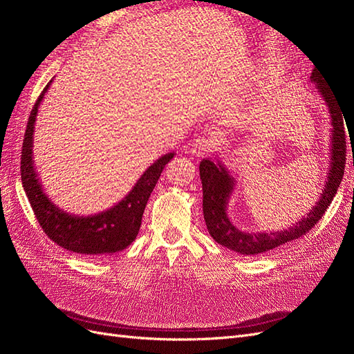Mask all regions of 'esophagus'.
<instances>
[{
    "label": "esophagus",
    "mask_w": 354,
    "mask_h": 354,
    "mask_svg": "<svg viewBox=\"0 0 354 354\" xmlns=\"http://www.w3.org/2000/svg\"><path fill=\"white\" fill-rule=\"evenodd\" d=\"M211 147H212L211 140H208V138H205V137H199V138H196L194 143H192V151L190 152L194 153L195 156H203L211 151Z\"/></svg>",
    "instance_id": "obj_1"
}]
</instances>
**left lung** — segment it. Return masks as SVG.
<instances>
[{
  "instance_id": "left-lung-1",
  "label": "left lung",
  "mask_w": 354,
  "mask_h": 354,
  "mask_svg": "<svg viewBox=\"0 0 354 354\" xmlns=\"http://www.w3.org/2000/svg\"><path fill=\"white\" fill-rule=\"evenodd\" d=\"M310 81L316 85L317 93L322 95L329 112L332 128L329 168L326 173L328 177L325 181V187L322 189V194H320L315 207L308 211L307 216H303L292 226L281 232H242L234 226L227 216L229 199L232 198L234 186H236V180H234L229 168L223 164V160L218 156L217 160L203 159L199 164L203 192L202 209L207 229L214 241L232 251H236L243 255H257L270 251L286 242L301 238L303 234H306L322 218L341 185L342 176H344L347 147L344 131L346 118L344 112H342V103L319 68L313 69Z\"/></svg>"
}]
</instances>
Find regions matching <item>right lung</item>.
I'll list each match as a JSON object with an SVG mask.
<instances>
[{"mask_svg": "<svg viewBox=\"0 0 354 354\" xmlns=\"http://www.w3.org/2000/svg\"><path fill=\"white\" fill-rule=\"evenodd\" d=\"M50 81L42 90L30 112L22 147V183L35 217L47 236L68 251L82 255H112L130 246L140 230L142 217L149 196L153 192L160 173L174 158L169 152L156 159L134 187L116 205L91 216H75L57 207L42 189L34 160V131L38 108L50 87Z\"/></svg>", "mask_w": 354, "mask_h": 354, "instance_id": "1", "label": "right lung"}]
</instances>
